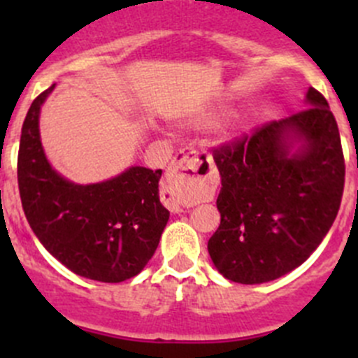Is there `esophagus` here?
Listing matches in <instances>:
<instances>
[{
  "label": "esophagus",
  "instance_id": "34e87169",
  "mask_svg": "<svg viewBox=\"0 0 358 358\" xmlns=\"http://www.w3.org/2000/svg\"><path fill=\"white\" fill-rule=\"evenodd\" d=\"M211 169V159L194 149H183L176 154L166 171V187L162 190V201L169 211L180 213L192 199L194 185L201 175H208Z\"/></svg>",
  "mask_w": 358,
  "mask_h": 358
}]
</instances>
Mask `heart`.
Masks as SVG:
<instances>
[{
    "instance_id": "obj_1",
    "label": "heart",
    "mask_w": 358,
    "mask_h": 358,
    "mask_svg": "<svg viewBox=\"0 0 358 358\" xmlns=\"http://www.w3.org/2000/svg\"><path fill=\"white\" fill-rule=\"evenodd\" d=\"M211 121H213L211 115H202V117H197L196 119L197 124H209V122H211Z\"/></svg>"
}]
</instances>
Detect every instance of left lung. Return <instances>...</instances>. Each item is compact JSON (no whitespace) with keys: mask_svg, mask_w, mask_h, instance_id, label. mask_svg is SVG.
<instances>
[{"mask_svg":"<svg viewBox=\"0 0 358 358\" xmlns=\"http://www.w3.org/2000/svg\"><path fill=\"white\" fill-rule=\"evenodd\" d=\"M306 107L213 152L222 176L213 263L239 284L275 280L306 262L333 227L345 157L329 103L310 88Z\"/></svg>","mask_w":358,"mask_h":358,"instance_id":"left-lung-1","label":"left lung"}]
</instances>
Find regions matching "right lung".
<instances>
[{
	"mask_svg": "<svg viewBox=\"0 0 358 358\" xmlns=\"http://www.w3.org/2000/svg\"><path fill=\"white\" fill-rule=\"evenodd\" d=\"M53 88L31 103L22 124L17 178L25 218L46 251L71 272L122 282L149 263L169 220L159 201L162 171L131 166L90 185L59 175L39 138V110Z\"/></svg>",
	"mask_w": 358,
	"mask_h": 358,
	"instance_id": "1",
	"label": "right lung"
}]
</instances>
